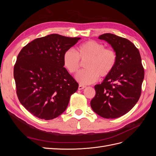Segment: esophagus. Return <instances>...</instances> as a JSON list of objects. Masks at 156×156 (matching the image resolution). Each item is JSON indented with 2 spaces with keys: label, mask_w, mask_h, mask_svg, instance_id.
I'll return each instance as SVG.
<instances>
[{
  "label": "esophagus",
  "mask_w": 156,
  "mask_h": 156,
  "mask_svg": "<svg viewBox=\"0 0 156 156\" xmlns=\"http://www.w3.org/2000/svg\"><path fill=\"white\" fill-rule=\"evenodd\" d=\"M84 88H86V87L85 86H84V85H82V84H79V90H83V89H84Z\"/></svg>",
  "instance_id": "1"
}]
</instances>
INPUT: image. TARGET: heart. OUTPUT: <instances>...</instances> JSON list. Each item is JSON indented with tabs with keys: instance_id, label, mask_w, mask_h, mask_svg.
<instances>
[{
	"instance_id": "obj_1",
	"label": "heart",
	"mask_w": 156,
	"mask_h": 156,
	"mask_svg": "<svg viewBox=\"0 0 156 156\" xmlns=\"http://www.w3.org/2000/svg\"><path fill=\"white\" fill-rule=\"evenodd\" d=\"M81 61H80V60ZM64 64L68 72L75 73L84 63L85 69L76 75V79L82 84H89L96 81L100 77L108 76L114 69L116 61V51L111 48H105V45L94 40L84 42L79 47L77 53L72 49L65 52Z\"/></svg>"
}]
</instances>
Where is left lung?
I'll return each mask as SVG.
<instances>
[{
    "label": "left lung",
    "instance_id": "8db88e82",
    "mask_svg": "<svg viewBox=\"0 0 156 156\" xmlns=\"http://www.w3.org/2000/svg\"><path fill=\"white\" fill-rule=\"evenodd\" d=\"M111 44L117 55L114 69L100 84L90 105L105 119H116L128 112L139 100L144 70L139 49L124 37L107 33L99 36Z\"/></svg>",
    "mask_w": 156,
    "mask_h": 156
}]
</instances>
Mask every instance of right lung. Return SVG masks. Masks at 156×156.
Segmentation results:
<instances>
[{
  "label": "right lung",
  "instance_id": "1",
  "mask_svg": "<svg viewBox=\"0 0 156 156\" xmlns=\"http://www.w3.org/2000/svg\"><path fill=\"white\" fill-rule=\"evenodd\" d=\"M80 37L56 34L36 38L23 47L13 68L17 98L32 115L49 120L65 111L79 84L65 68V52Z\"/></svg>",
  "mask_w": 156,
  "mask_h": 156
}]
</instances>
